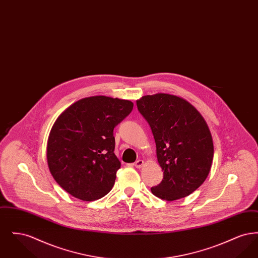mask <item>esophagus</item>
<instances>
[{"mask_svg": "<svg viewBox=\"0 0 258 258\" xmlns=\"http://www.w3.org/2000/svg\"><path fill=\"white\" fill-rule=\"evenodd\" d=\"M144 165V161L142 160H136L135 162V166L136 168H141Z\"/></svg>", "mask_w": 258, "mask_h": 258, "instance_id": "34e87169", "label": "esophagus"}]
</instances>
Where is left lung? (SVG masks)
Masks as SVG:
<instances>
[{
  "label": "left lung",
  "mask_w": 258,
  "mask_h": 258,
  "mask_svg": "<svg viewBox=\"0 0 258 258\" xmlns=\"http://www.w3.org/2000/svg\"><path fill=\"white\" fill-rule=\"evenodd\" d=\"M136 104L151 126L163 171L152 194L167 201L189 196L208 177L214 157L205 119L187 100L169 94L144 96Z\"/></svg>",
  "instance_id": "left-lung-1"
}]
</instances>
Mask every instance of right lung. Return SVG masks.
Listing matches in <instances>:
<instances>
[{"mask_svg": "<svg viewBox=\"0 0 258 258\" xmlns=\"http://www.w3.org/2000/svg\"><path fill=\"white\" fill-rule=\"evenodd\" d=\"M133 107L131 100L94 96L77 100L57 118L46 158L51 175L67 192L94 201L110 191L121 167L113 130Z\"/></svg>", "mask_w": 258, "mask_h": 258, "instance_id": "add662e5", "label": "right lung"}]
</instances>
